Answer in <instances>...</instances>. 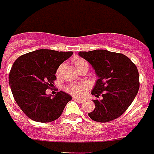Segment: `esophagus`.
<instances>
[{"label": "esophagus", "instance_id": "34e87169", "mask_svg": "<svg viewBox=\"0 0 154 154\" xmlns=\"http://www.w3.org/2000/svg\"><path fill=\"white\" fill-rule=\"evenodd\" d=\"M73 100L76 101H77L78 103H82V102H84V100L82 98H76V97H73Z\"/></svg>", "mask_w": 154, "mask_h": 154}]
</instances>
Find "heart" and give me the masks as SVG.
I'll list each match as a JSON object with an SVG mask.
<instances>
[{
  "label": "heart",
  "mask_w": 154,
  "mask_h": 154,
  "mask_svg": "<svg viewBox=\"0 0 154 154\" xmlns=\"http://www.w3.org/2000/svg\"><path fill=\"white\" fill-rule=\"evenodd\" d=\"M72 62L78 71L82 68L88 67V63H87L86 60L83 58L80 57H75L72 58ZM59 70L60 69L57 70V72H59ZM85 88H86V85L85 84L70 85L65 87V90L68 93L74 95V96H80L81 94H82Z\"/></svg>",
  "instance_id": "1"
}]
</instances>
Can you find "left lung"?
I'll use <instances>...</instances> for the list:
<instances>
[{"label": "left lung", "mask_w": 154, "mask_h": 154, "mask_svg": "<svg viewBox=\"0 0 154 154\" xmlns=\"http://www.w3.org/2000/svg\"><path fill=\"white\" fill-rule=\"evenodd\" d=\"M80 57L90 63L98 79L91 94L95 109L89 117L97 122H108L119 117L132 104L139 89L138 70L134 63L122 53L104 49L79 52Z\"/></svg>", "instance_id": "obj_1"}]
</instances>
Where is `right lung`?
Masks as SVG:
<instances>
[{
    "instance_id": "1",
    "label": "right lung",
    "mask_w": 154,
    "mask_h": 154,
    "mask_svg": "<svg viewBox=\"0 0 154 154\" xmlns=\"http://www.w3.org/2000/svg\"><path fill=\"white\" fill-rule=\"evenodd\" d=\"M72 52L38 49L15 60L9 72V85L20 109L32 121L51 122L60 117L72 97L60 91L52 97L45 94L57 80L55 74Z\"/></svg>"
}]
</instances>
